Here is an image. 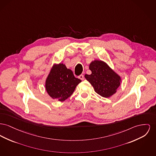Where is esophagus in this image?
<instances>
[{"instance_id":"1","label":"esophagus","mask_w":156,"mask_h":156,"mask_svg":"<svg viewBox=\"0 0 156 156\" xmlns=\"http://www.w3.org/2000/svg\"><path fill=\"white\" fill-rule=\"evenodd\" d=\"M78 78H79L80 80H84V76H83V75H80L78 76Z\"/></svg>"}]
</instances>
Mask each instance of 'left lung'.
I'll return each instance as SVG.
<instances>
[{
  "mask_svg": "<svg viewBox=\"0 0 156 156\" xmlns=\"http://www.w3.org/2000/svg\"><path fill=\"white\" fill-rule=\"evenodd\" d=\"M90 69L91 74H85V78L91 83L98 94L107 98L116 92L121 78L108 65L101 61H94L90 65Z\"/></svg>",
  "mask_w": 156,
  "mask_h": 156,
  "instance_id": "8db88e82",
  "label": "left lung"
}]
</instances>
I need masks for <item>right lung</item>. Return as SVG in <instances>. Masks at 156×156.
Here are the masks:
<instances>
[{
	"instance_id": "add662e5",
	"label": "right lung",
	"mask_w": 156,
	"mask_h": 156,
	"mask_svg": "<svg viewBox=\"0 0 156 156\" xmlns=\"http://www.w3.org/2000/svg\"><path fill=\"white\" fill-rule=\"evenodd\" d=\"M81 80L63 64L54 65L46 80V90L53 99L63 101L70 97Z\"/></svg>"
}]
</instances>
